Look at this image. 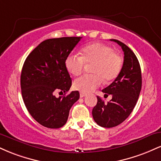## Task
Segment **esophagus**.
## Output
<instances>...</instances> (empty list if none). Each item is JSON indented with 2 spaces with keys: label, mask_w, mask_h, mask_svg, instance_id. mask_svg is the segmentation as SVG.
Masks as SVG:
<instances>
[{
  "label": "esophagus",
  "mask_w": 161,
  "mask_h": 161,
  "mask_svg": "<svg viewBox=\"0 0 161 161\" xmlns=\"http://www.w3.org/2000/svg\"><path fill=\"white\" fill-rule=\"evenodd\" d=\"M85 96H86V93H83V92H80V97H85Z\"/></svg>",
  "instance_id": "obj_1"
}]
</instances>
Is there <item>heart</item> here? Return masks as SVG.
Returning a JSON list of instances; mask_svg holds the SVG:
<instances>
[{
  "instance_id": "b5f03b06",
  "label": "heart",
  "mask_w": 161,
  "mask_h": 161,
  "mask_svg": "<svg viewBox=\"0 0 161 161\" xmlns=\"http://www.w3.org/2000/svg\"><path fill=\"white\" fill-rule=\"evenodd\" d=\"M85 64H92L90 72L92 74L76 79L73 87L83 93H89L101 86L103 80L109 82L116 79L120 73L123 60L110 46L95 42L83 47L80 57L71 53L65 59L66 70L75 76L82 73Z\"/></svg>"
}]
</instances>
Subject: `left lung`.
Wrapping results in <instances>:
<instances>
[{
  "label": "left lung",
  "instance_id": "left-lung-1",
  "mask_svg": "<svg viewBox=\"0 0 161 161\" xmlns=\"http://www.w3.org/2000/svg\"><path fill=\"white\" fill-rule=\"evenodd\" d=\"M124 52L120 73L110 86L104 88V95H112L105 104L97 96V103L92 110L94 120L100 126L112 128L123 123L130 115L137 103L142 89V72L137 57L128 46L116 39Z\"/></svg>",
  "mask_w": 161,
  "mask_h": 161
}]
</instances>
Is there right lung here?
<instances>
[{
  "label": "right lung",
  "instance_id": "obj_1",
  "mask_svg": "<svg viewBox=\"0 0 161 161\" xmlns=\"http://www.w3.org/2000/svg\"><path fill=\"white\" fill-rule=\"evenodd\" d=\"M82 37L50 38L39 44L26 57L22 69L20 85L28 111L43 126L58 129L67 121L69 110L79 98V92L64 95L72 86L65 59Z\"/></svg>",
  "mask_w": 161,
  "mask_h": 161
}]
</instances>
